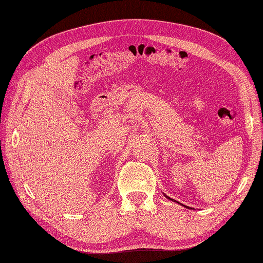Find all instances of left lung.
<instances>
[{
    "label": "left lung",
    "mask_w": 263,
    "mask_h": 263,
    "mask_svg": "<svg viewBox=\"0 0 263 263\" xmlns=\"http://www.w3.org/2000/svg\"><path fill=\"white\" fill-rule=\"evenodd\" d=\"M168 198H169V197H168Z\"/></svg>",
    "instance_id": "8db88e82"
}]
</instances>
